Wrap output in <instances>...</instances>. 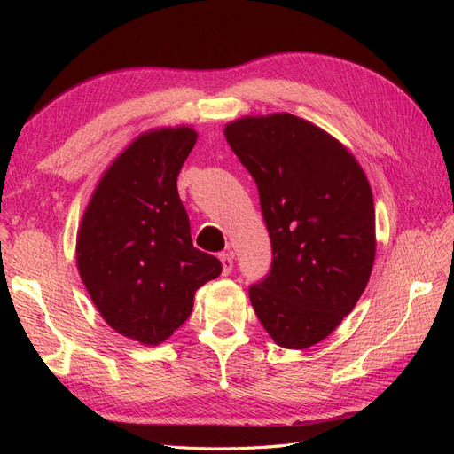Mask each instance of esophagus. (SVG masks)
<instances>
[{
    "label": "esophagus",
    "instance_id": "34e87169",
    "mask_svg": "<svg viewBox=\"0 0 454 454\" xmlns=\"http://www.w3.org/2000/svg\"><path fill=\"white\" fill-rule=\"evenodd\" d=\"M219 261H222V267H223V277H227V274L232 270V254L231 252L219 254Z\"/></svg>",
    "mask_w": 454,
    "mask_h": 454
}]
</instances>
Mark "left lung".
<instances>
[{
    "instance_id": "8db88e82",
    "label": "left lung",
    "mask_w": 454,
    "mask_h": 454,
    "mask_svg": "<svg viewBox=\"0 0 454 454\" xmlns=\"http://www.w3.org/2000/svg\"><path fill=\"white\" fill-rule=\"evenodd\" d=\"M225 138L252 174L272 246L250 301L284 348L324 340L352 312L375 261V206L350 151L292 114L242 117Z\"/></svg>"
}]
</instances>
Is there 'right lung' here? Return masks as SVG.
<instances>
[{"mask_svg": "<svg viewBox=\"0 0 454 454\" xmlns=\"http://www.w3.org/2000/svg\"><path fill=\"white\" fill-rule=\"evenodd\" d=\"M197 142L189 127L138 136L112 162L81 219L77 269L117 333L159 345L193 310L195 292L222 274L197 250L177 174Z\"/></svg>", "mask_w": 454, "mask_h": 454, "instance_id": "add662e5", "label": "right lung"}]
</instances>
